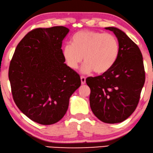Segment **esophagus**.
Listing matches in <instances>:
<instances>
[{"label": "esophagus", "mask_w": 153, "mask_h": 153, "mask_svg": "<svg viewBox=\"0 0 153 153\" xmlns=\"http://www.w3.org/2000/svg\"><path fill=\"white\" fill-rule=\"evenodd\" d=\"M80 79H81V83L82 85H85L86 83V78L84 76H81L80 77Z\"/></svg>", "instance_id": "1"}]
</instances>
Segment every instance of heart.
<instances>
[{
  "instance_id": "b5f03b06",
  "label": "heart",
  "mask_w": 153,
  "mask_h": 153,
  "mask_svg": "<svg viewBox=\"0 0 153 153\" xmlns=\"http://www.w3.org/2000/svg\"><path fill=\"white\" fill-rule=\"evenodd\" d=\"M119 43L111 34L84 30L76 33L72 44L63 47L62 55L67 66L77 69L84 61L81 68L84 74L94 71L97 74L107 72L114 65L119 55Z\"/></svg>"
}]
</instances>
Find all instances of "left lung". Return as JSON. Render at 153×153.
<instances>
[{
  "label": "left lung",
  "mask_w": 153,
  "mask_h": 153,
  "mask_svg": "<svg viewBox=\"0 0 153 153\" xmlns=\"http://www.w3.org/2000/svg\"><path fill=\"white\" fill-rule=\"evenodd\" d=\"M119 55L114 65L101 76L86 79L90 87V107L94 115L106 123H118L128 119L136 109L145 82L140 49L127 34L114 27Z\"/></svg>",
  "instance_id": "obj_1"
}]
</instances>
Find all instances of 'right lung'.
I'll use <instances>...</instances> for the list:
<instances>
[{
	"label": "right lung",
	"mask_w": 153,
	"mask_h": 153,
	"mask_svg": "<svg viewBox=\"0 0 153 153\" xmlns=\"http://www.w3.org/2000/svg\"><path fill=\"white\" fill-rule=\"evenodd\" d=\"M67 27L30 32L17 45L9 68L14 102L24 114L42 125L61 120L69 99L81 85L80 77L64 63L62 41Z\"/></svg>",
	"instance_id": "1"
}]
</instances>
